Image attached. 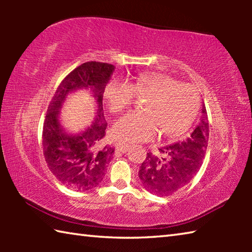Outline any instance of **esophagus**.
<instances>
[{
    "label": "esophagus",
    "mask_w": 252,
    "mask_h": 252,
    "mask_svg": "<svg viewBox=\"0 0 252 252\" xmlns=\"http://www.w3.org/2000/svg\"><path fill=\"white\" fill-rule=\"evenodd\" d=\"M116 149H117V151H119V152H121V153H126V152L129 151L130 146H127V144L117 143V144H116Z\"/></svg>",
    "instance_id": "1"
}]
</instances>
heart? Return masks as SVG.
Listing matches in <instances>:
<instances>
[{
	"label": "heart",
	"instance_id": "b5f03b06",
	"mask_svg": "<svg viewBox=\"0 0 252 252\" xmlns=\"http://www.w3.org/2000/svg\"><path fill=\"white\" fill-rule=\"evenodd\" d=\"M136 96H148L143 111L130 112L117 120L113 138L122 143L146 142L159 130L167 136L185 133L193 122L199 109V94L192 85L179 83L168 74L158 72L141 73L127 84L113 80L106 85L104 97L111 112L129 108Z\"/></svg>",
	"mask_w": 252,
	"mask_h": 252
}]
</instances>
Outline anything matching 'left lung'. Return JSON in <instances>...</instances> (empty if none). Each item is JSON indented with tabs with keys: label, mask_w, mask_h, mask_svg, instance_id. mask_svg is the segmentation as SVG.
I'll list each match as a JSON object with an SVG mask.
<instances>
[{
	"label": "left lung",
	"mask_w": 252,
	"mask_h": 252,
	"mask_svg": "<svg viewBox=\"0 0 252 252\" xmlns=\"http://www.w3.org/2000/svg\"><path fill=\"white\" fill-rule=\"evenodd\" d=\"M209 140L204 104L199 125L186 140L164 146L160 153H147L139 170L142 186L156 195H170L188 185L201 168Z\"/></svg>",
	"instance_id": "left-lung-1"
}]
</instances>
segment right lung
<instances>
[{"instance_id": "obj_1", "label": "right lung", "mask_w": 252, "mask_h": 252, "mask_svg": "<svg viewBox=\"0 0 252 252\" xmlns=\"http://www.w3.org/2000/svg\"><path fill=\"white\" fill-rule=\"evenodd\" d=\"M116 67L109 63L85 62L67 74L50 102L43 125V152L48 167L59 181L75 191L100 185L113 157L114 148L105 142L103 92ZM79 90L90 91L96 102L95 120L78 134L62 126L61 109L67 96Z\"/></svg>"}]
</instances>
